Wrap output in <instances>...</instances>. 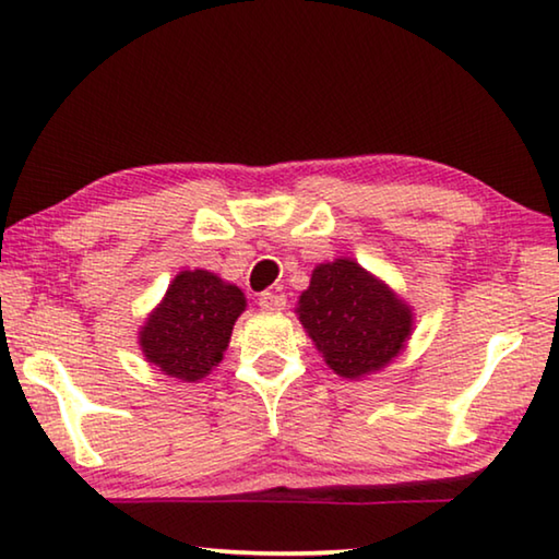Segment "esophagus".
<instances>
[{
  "mask_svg": "<svg viewBox=\"0 0 559 559\" xmlns=\"http://www.w3.org/2000/svg\"><path fill=\"white\" fill-rule=\"evenodd\" d=\"M259 306L263 310H271V313H278V310L286 308V296H281V293H261Z\"/></svg>",
  "mask_w": 559,
  "mask_h": 559,
  "instance_id": "34e87169",
  "label": "esophagus"
}]
</instances>
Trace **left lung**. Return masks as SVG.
Wrapping results in <instances>:
<instances>
[{
  "instance_id": "obj_1",
  "label": "left lung",
  "mask_w": 559,
  "mask_h": 559,
  "mask_svg": "<svg viewBox=\"0 0 559 559\" xmlns=\"http://www.w3.org/2000/svg\"><path fill=\"white\" fill-rule=\"evenodd\" d=\"M296 313L325 365L345 380L384 370L414 333L409 302L345 257L318 263Z\"/></svg>"
}]
</instances>
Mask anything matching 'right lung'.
Instances as JSON below:
<instances>
[{
  "label": "right lung",
  "mask_w": 559,
  "mask_h": 559,
  "mask_svg": "<svg viewBox=\"0 0 559 559\" xmlns=\"http://www.w3.org/2000/svg\"><path fill=\"white\" fill-rule=\"evenodd\" d=\"M243 310L239 286L204 269L179 271L140 328V349L163 374L200 382L219 367Z\"/></svg>",
  "instance_id": "add662e5"
}]
</instances>
